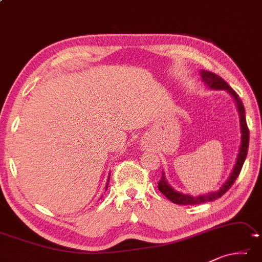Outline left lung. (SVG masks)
<instances>
[{
    "label": "left lung",
    "instance_id": "8db88e82",
    "mask_svg": "<svg viewBox=\"0 0 262 262\" xmlns=\"http://www.w3.org/2000/svg\"><path fill=\"white\" fill-rule=\"evenodd\" d=\"M201 78L204 84L209 87L211 90H224L233 98L235 102L236 108H238L239 113V119H240V132H242V143H240L239 147V152L238 156H236V161L233 169L228 176L227 181L224 183L221 189L214 191V192H210L206 194H201V196H191V194H185L182 192H178L175 189L172 188L167 182V178H165V173L162 172V177L159 182V190L162 193L167 197L169 201H171L175 204L180 205H196V204H203V203H209L213 202L219 197H222L226 191L231 188L232 184L234 183L236 178H238L240 170L243 168V164L245 160H246L247 156V150H248V141H250V133H248L247 123H246V115H245V108L242 100H240L239 95L236 94L233 90L231 89V86L227 84V82L224 80L217 74L212 72L205 71V70H201Z\"/></svg>",
    "mask_w": 262,
    "mask_h": 262
}]
</instances>
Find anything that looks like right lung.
Here are the masks:
<instances>
[{
  "mask_svg": "<svg viewBox=\"0 0 262 262\" xmlns=\"http://www.w3.org/2000/svg\"><path fill=\"white\" fill-rule=\"evenodd\" d=\"M110 177H111V173H110V176H108V180H107V184H106V190H107V188H108V183H110Z\"/></svg>",
  "mask_w": 262,
  "mask_h": 262,
  "instance_id": "1",
  "label": "right lung"
}]
</instances>
